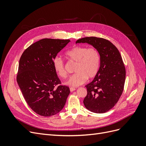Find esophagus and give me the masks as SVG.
<instances>
[{
    "label": "esophagus",
    "instance_id": "34e87169",
    "mask_svg": "<svg viewBox=\"0 0 146 146\" xmlns=\"http://www.w3.org/2000/svg\"><path fill=\"white\" fill-rule=\"evenodd\" d=\"M75 90H76V88H72V87L70 88V92H73V91H74Z\"/></svg>",
    "mask_w": 146,
    "mask_h": 146
}]
</instances>
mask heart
<instances>
[{
	"label": "heart",
	"instance_id": "heart-1",
	"mask_svg": "<svg viewBox=\"0 0 146 146\" xmlns=\"http://www.w3.org/2000/svg\"><path fill=\"white\" fill-rule=\"evenodd\" d=\"M65 56L69 61L76 62L75 71L76 73L70 76L66 84L77 86L85 83L87 79L94 78L98 74L100 63V55L95 47L85 46H74L65 52ZM53 66L56 74L61 78L68 76L63 58L56 56L53 60Z\"/></svg>",
	"mask_w": 146,
	"mask_h": 146
}]
</instances>
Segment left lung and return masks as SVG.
Listing matches in <instances>:
<instances>
[{"mask_svg": "<svg viewBox=\"0 0 146 146\" xmlns=\"http://www.w3.org/2000/svg\"><path fill=\"white\" fill-rule=\"evenodd\" d=\"M86 42L98 50L100 65L97 76L86 85L85 107L96 113L111 110L122 94L125 80V68L117 47L107 39L94 36L79 39L76 43Z\"/></svg>", "mask_w": 146, "mask_h": 146, "instance_id": "left-lung-1", "label": "left lung"}]
</instances>
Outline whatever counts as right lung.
Masks as SVG:
<instances>
[{
  "mask_svg": "<svg viewBox=\"0 0 146 146\" xmlns=\"http://www.w3.org/2000/svg\"><path fill=\"white\" fill-rule=\"evenodd\" d=\"M69 39H42L24 51L16 80L30 108L39 115L51 116L64 107L70 93L62 85L53 66V60Z\"/></svg>",
  "mask_w": 146,
  "mask_h": 146,
  "instance_id": "right-lung-1",
  "label": "right lung"
}]
</instances>
